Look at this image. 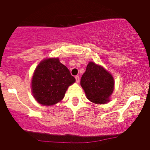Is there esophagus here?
I'll return each mask as SVG.
<instances>
[{
	"label": "esophagus",
	"instance_id": "1",
	"mask_svg": "<svg viewBox=\"0 0 150 150\" xmlns=\"http://www.w3.org/2000/svg\"><path fill=\"white\" fill-rule=\"evenodd\" d=\"M75 80H76V82H77V83H79V81H80V77L78 76V75H77V76H75Z\"/></svg>",
	"mask_w": 150,
	"mask_h": 150
}]
</instances>
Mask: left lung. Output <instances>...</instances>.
Instances as JSON below:
<instances>
[{"label": "left lung", "instance_id": "1", "mask_svg": "<svg viewBox=\"0 0 150 150\" xmlns=\"http://www.w3.org/2000/svg\"><path fill=\"white\" fill-rule=\"evenodd\" d=\"M81 85L91 102L105 104L114 89V79L102 67L91 62L82 75Z\"/></svg>", "mask_w": 150, "mask_h": 150}]
</instances>
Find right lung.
Returning <instances> with one entry per match:
<instances>
[{"label": "right lung", "instance_id": "add662e5", "mask_svg": "<svg viewBox=\"0 0 150 150\" xmlns=\"http://www.w3.org/2000/svg\"><path fill=\"white\" fill-rule=\"evenodd\" d=\"M75 78L59 59H47L35 69L32 80V91L35 99L43 105H53L64 98Z\"/></svg>", "mask_w": 150, "mask_h": 150}]
</instances>
